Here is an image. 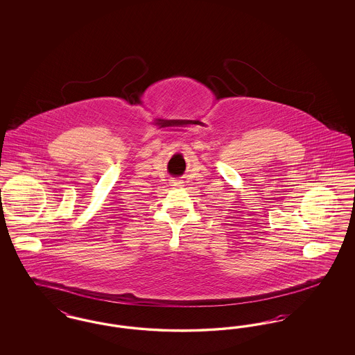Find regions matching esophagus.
Returning <instances> with one entry per match:
<instances>
[{
    "label": "esophagus",
    "instance_id": "1",
    "mask_svg": "<svg viewBox=\"0 0 355 355\" xmlns=\"http://www.w3.org/2000/svg\"><path fill=\"white\" fill-rule=\"evenodd\" d=\"M184 182H181L180 180H171L170 181V186H173V187H180V186H182Z\"/></svg>",
    "mask_w": 355,
    "mask_h": 355
}]
</instances>
